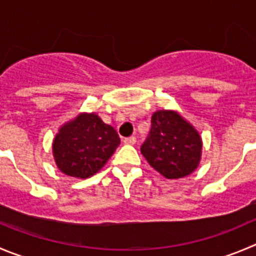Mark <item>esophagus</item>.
Instances as JSON below:
<instances>
[{
    "label": "esophagus",
    "mask_w": 256,
    "mask_h": 256,
    "mask_svg": "<svg viewBox=\"0 0 256 256\" xmlns=\"http://www.w3.org/2000/svg\"><path fill=\"white\" fill-rule=\"evenodd\" d=\"M124 143H126V144H134L136 142H137V138L136 137H126V138H124V140H123Z\"/></svg>",
    "instance_id": "obj_1"
}]
</instances>
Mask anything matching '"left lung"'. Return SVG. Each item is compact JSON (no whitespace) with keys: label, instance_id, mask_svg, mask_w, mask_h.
<instances>
[{"label":"left lung","instance_id":"8db88e82","mask_svg":"<svg viewBox=\"0 0 256 256\" xmlns=\"http://www.w3.org/2000/svg\"><path fill=\"white\" fill-rule=\"evenodd\" d=\"M202 142L198 133L178 113L158 110L140 152L150 166L166 178H181L198 166Z\"/></svg>","mask_w":256,"mask_h":256}]
</instances>
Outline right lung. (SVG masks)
I'll return each mask as SVG.
<instances>
[{"label": "right lung", "instance_id": "obj_1", "mask_svg": "<svg viewBox=\"0 0 256 256\" xmlns=\"http://www.w3.org/2000/svg\"><path fill=\"white\" fill-rule=\"evenodd\" d=\"M119 144L120 138L113 126L94 113L80 114L60 128L52 152L60 171L88 178L106 164Z\"/></svg>", "mask_w": 256, "mask_h": 256}]
</instances>
